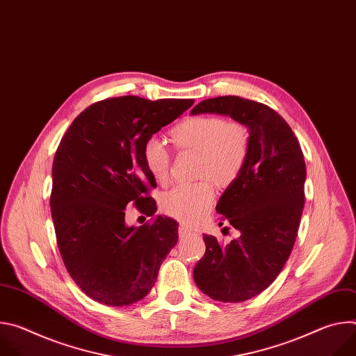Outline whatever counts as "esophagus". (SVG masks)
Wrapping results in <instances>:
<instances>
[{
  "label": "esophagus",
  "mask_w": 356,
  "mask_h": 356,
  "mask_svg": "<svg viewBox=\"0 0 356 356\" xmlns=\"http://www.w3.org/2000/svg\"><path fill=\"white\" fill-rule=\"evenodd\" d=\"M190 232V228H187L186 225H180L179 227V235L180 236H184V235H187Z\"/></svg>",
  "instance_id": "obj_1"
}]
</instances>
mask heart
<instances>
[{
	"mask_svg": "<svg viewBox=\"0 0 356 356\" xmlns=\"http://www.w3.org/2000/svg\"><path fill=\"white\" fill-rule=\"evenodd\" d=\"M170 138L179 149L197 152L198 176L210 177L218 186H228L241 175L249 152L246 128L239 122L214 115L183 120L170 131ZM142 159L146 170L158 183L168 181L170 156L159 139L150 138L145 142ZM214 197L210 180L181 184L163 195L162 210L184 224L194 225L204 220Z\"/></svg>",
	"mask_w": 356,
	"mask_h": 356,
	"instance_id": "b5f03b06",
	"label": "heart"
}]
</instances>
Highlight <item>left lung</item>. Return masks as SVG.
<instances>
[{
  "label": "left lung",
  "mask_w": 356,
  "mask_h": 356,
  "mask_svg": "<svg viewBox=\"0 0 356 356\" xmlns=\"http://www.w3.org/2000/svg\"><path fill=\"white\" fill-rule=\"evenodd\" d=\"M197 114L227 115L249 132L245 166L216 207L241 236L221 246L202 235L206 253L193 270L210 298L241 302L270 286L290 257L304 209L306 163L289 124L265 104L225 95L201 101L191 110Z\"/></svg>",
  "instance_id": "obj_1"
}]
</instances>
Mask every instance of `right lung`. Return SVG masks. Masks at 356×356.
<instances>
[{"instance_id":"obj_1","label":"right lung","mask_w":356,"mask_h":356,"mask_svg":"<svg viewBox=\"0 0 356 356\" xmlns=\"http://www.w3.org/2000/svg\"><path fill=\"white\" fill-rule=\"evenodd\" d=\"M193 103L107 98L86 108L62 138L50 195L58 246L74 283L101 304L124 307L142 300L179 241L173 218L128 227L125 209L135 202L143 214H155L147 191L156 181L143 165V145Z\"/></svg>"}]
</instances>
